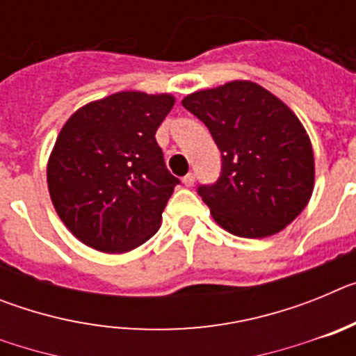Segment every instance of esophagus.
<instances>
[{"mask_svg":"<svg viewBox=\"0 0 356 356\" xmlns=\"http://www.w3.org/2000/svg\"><path fill=\"white\" fill-rule=\"evenodd\" d=\"M194 181H196V175H194V172H188L187 176H184V185H185V187H193Z\"/></svg>","mask_w":356,"mask_h":356,"instance_id":"1","label":"esophagus"}]
</instances>
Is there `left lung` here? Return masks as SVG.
<instances>
[{"mask_svg": "<svg viewBox=\"0 0 356 356\" xmlns=\"http://www.w3.org/2000/svg\"><path fill=\"white\" fill-rule=\"evenodd\" d=\"M181 105L205 122L221 151L219 180L197 188L217 225L262 238L303 212L316 180L312 143L280 97L254 81L234 80L188 94Z\"/></svg>", "mask_w": 356, "mask_h": 356, "instance_id": "left-lung-1", "label": "left lung"}]
</instances>
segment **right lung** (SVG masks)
Returning a JSON list of instances; mask_svg holds the SVG:
<instances>
[{
	"instance_id": "1",
	"label": "right lung",
	"mask_w": 356,
	"mask_h": 356,
	"mask_svg": "<svg viewBox=\"0 0 356 356\" xmlns=\"http://www.w3.org/2000/svg\"><path fill=\"white\" fill-rule=\"evenodd\" d=\"M171 94L122 90L78 108L48 160L53 207L85 246L128 253L159 232L180 181L165 168L155 134Z\"/></svg>"
}]
</instances>
